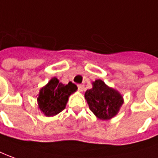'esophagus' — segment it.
Listing matches in <instances>:
<instances>
[{"label":"esophagus","instance_id":"obj_1","mask_svg":"<svg viewBox=\"0 0 158 158\" xmlns=\"http://www.w3.org/2000/svg\"><path fill=\"white\" fill-rule=\"evenodd\" d=\"M84 85H78V89H79V91H80V92H82L83 90H84Z\"/></svg>","mask_w":158,"mask_h":158}]
</instances>
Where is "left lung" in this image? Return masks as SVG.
Listing matches in <instances>:
<instances>
[{
  "mask_svg": "<svg viewBox=\"0 0 158 158\" xmlns=\"http://www.w3.org/2000/svg\"><path fill=\"white\" fill-rule=\"evenodd\" d=\"M91 85L92 88L85 93L90 111L102 121L112 119L123 104V97L117 90L108 86L101 79L95 80Z\"/></svg>",
  "mask_w": 158,
  "mask_h": 158,
  "instance_id": "8db88e82",
  "label": "left lung"
}]
</instances>
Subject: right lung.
Here are the masks:
<instances>
[{
	"label": "right lung",
	"instance_id": "obj_1",
	"mask_svg": "<svg viewBox=\"0 0 158 158\" xmlns=\"http://www.w3.org/2000/svg\"><path fill=\"white\" fill-rule=\"evenodd\" d=\"M78 90L76 85L69 82L63 85L54 77L42 87L37 95L38 109L46 116H55L66 108L68 98Z\"/></svg>",
	"mask_w": 158,
	"mask_h": 158
}]
</instances>
